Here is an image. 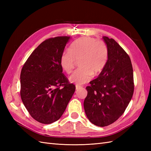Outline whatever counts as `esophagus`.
<instances>
[{
    "instance_id": "34e87169",
    "label": "esophagus",
    "mask_w": 151,
    "mask_h": 151,
    "mask_svg": "<svg viewBox=\"0 0 151 151\" xmlns=\"http://www.w3.org/2000/svg\"><path fill=\"white\" fill-rule=\"evenodd\" d=\"M81 88V86H78V85L76 86V89H80Z\"/></svg>"
}]
</instances>
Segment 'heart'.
I'll return each mask as SVG.
<instances>
[{
	"mask_svg": "<svg viewBox=\"0 0 151 151\" xmlns=\"http://www.w3.org/2000/svg\"><path fill=\"white\" fill-rule=\"evenodd\" d=\"M69 51L61 54L60 64L64 72H72L75 61H78L80 69L69 77V81L76 85L89 82L93 75L102 71L108 62L109 50L106 43L94 37L84 36L70 44Z\"/></svg>",
	"mask_w": 151,
	"mask_h": 151,
	"instance_id": "obj_1",
	"label": "heart"
}]
</instances>
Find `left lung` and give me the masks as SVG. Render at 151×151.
<instances>
[{"mask_svg": "<svg viewBox=\"0 0 151 151\" xmlns=\"http://www.w3.org/2000/svg\"><path fill=\"white\" fill-rule=\"evenodd\" d=\"M102 38L109 50L108 62L98 77L86 87L88 95L84 102L89 121L101 127L114 123L123 115L134 89L129 56L114 39Z\"/></svg>", "mask_w": 151, "mask_h": 151, "instance_id": "8db88e82", "label": "left lung"}]
</instances>
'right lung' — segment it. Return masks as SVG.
Here are the masks:
<instances>
[{
    "instance_id": "add662e5",
    "label": "right lung",
    "mask_w": 151,
    "mask_h": 151,
    "mask_svg": "<svg viewBox=\"0 0 151 151\" xmlns=\"http://www.w3.org/2000/svg\"><path fill=\"white\" fill-rule=\"evenodd\" d=\"M68 36L45 40L24 63L21 72V97L28 113L43 124L58 121L75 91L62 73L60 58Z\"/></svg>"
}]
</instances>
